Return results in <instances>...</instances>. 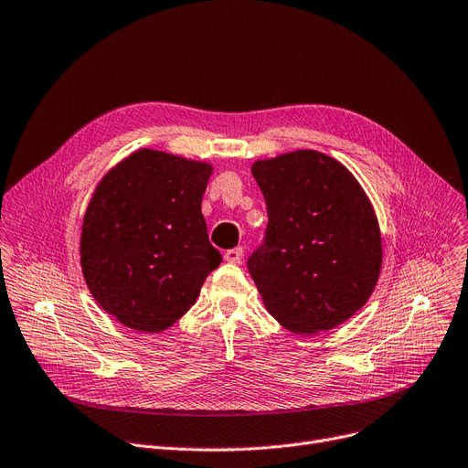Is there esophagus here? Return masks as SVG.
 I'll return each instance as SVG.
<instances>
[{
    "mask_svg": "<svg viewBox=\"0 0 468 468\" xmlns=\"http://www.w3.org/2000/svg\"><path fill=\"white\" fill-rule=\"evenodd\" d=\"M242 256H244V250H242L240 247L231 249V250H226V254H224L226 261H229V263H240V261H242Z\"/></svg>",
    "mask_w": 468,
    "mask_h": 468,
    "instance_id": "obj_1",
    "label": "esophagus"
}]
</instances>
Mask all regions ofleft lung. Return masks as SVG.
Wrapping results in <instances>:
<instances>
[{"label":"left lung","mask_w":468,"mask_h":468,"mask_svg":"<svg viewBox=\"0 0 468 468\" xmlns=\"http://www.w3.org/2000/svg\"><path fill=\"white\" fill-rule=\"evenodd\" d=\"M267 228L247 265L265 309L293 334L339 326L372 296L381 269L374 208L335 159L300 150L256 161Z\"/></svg>","instance_id":"obj_1"}]
</instances>
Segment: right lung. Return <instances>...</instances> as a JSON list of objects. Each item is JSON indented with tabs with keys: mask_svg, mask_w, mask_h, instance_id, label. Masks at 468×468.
Here are the masks:
<instances>
[{
	"mask_svg": "<svg viewBox=\"0 0 468 468\" xmlns=\"http://www.w3.org/2000/svg\"><path fill=\"white\" fill-rule=\"evenodd\" d=\"M210 175L207 163L138 150L98 184L83 219L81 267L94 300L121 324L166 330L219 265L201 212Z\"/></svg>",
	"mask_w": 468,
	"mask_h": 468,
	"instance_id": "obj_1",
	"label": "right lung"
}]
</instances>
